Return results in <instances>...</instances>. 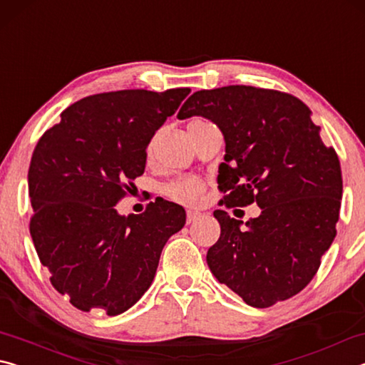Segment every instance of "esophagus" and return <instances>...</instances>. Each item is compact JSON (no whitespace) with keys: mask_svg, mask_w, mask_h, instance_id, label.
I'll return each mask as SVG.
<instances>
[{"mask_svg":"<svg viewBox=\"0 0 365 365\" xmlns=\"http://www.w3.org/2000/svg\"><path fill=\"white\" fill-rule=\"evenodd\" d=\"M200 212H196V211H191V209H188L187 211V224H191V222H195V220H197L200 219Z\"/></svg>","mask_w":365,"mask_h":365,"instance_id":"esophagus-1","label":"esophagus"}]
</instances>
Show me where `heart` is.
<instances>
[{"label":"heart","mask_w":365,"mask_h":365,"mask_svg":"<svg viewBox=\"0 0 365 365\" xmlns=\"http://www.w3.org/2000/svg\"><path fill=\"white\" fill-rule=\"evenodd\" d=\"M202 120H193L191 123H201ZM154 146H156V137L150 140L146 146V156L151 158L154 153ZM202 190H205V183L196 177H178L175 180L165 185L164 193L168 195L170 200L182 205H196L201 200Z\"/></svg>","instance_id":"obj_1"}]
</instances>
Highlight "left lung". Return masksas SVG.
Segmentation results:
<instances>
[{
    "mask_svg": "<svg viewBox=\"0 0 365 365\" xmlns=\"http://www.w3.org/2000/svg\"><path fill=\"white\" fill-rule=\"evenodd\" d=\"M311 114L293 95L246 85L196 91L177 114L206 117L224 135L217 183L225 206L261 207L245 225L214 211L220 238L206 256L215 279L252 307L306 288L335 240L341 168Z\"/></svg>",
    "mask_w": 365,
    "mask_h": 365,
    "instance_id": "8db88e82",
    "label": "left lung"
}]
</instances>
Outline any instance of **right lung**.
Returning <instances> with one entry per match:
<instances>
[{
    "mask_svg": "<svg viewBox=\"0 0 365 365\" xmlns=\"http://www.w3.org/2000/svg\"><path fill=\"white\" fill-rule=\"evenodd\" d=\"M190 88L120 90L82 98L36 143L29 168L36 255L51 285L80 311L117 316L153 283L185 209L156 200L143 214L115 205L145 172L146 146Z\"/></svg>",
    "mask_w": 365,
    "mask_h": 365,
    "instance_id": "right-lung-1",
    "label": "right lung"
}]
</instances>
